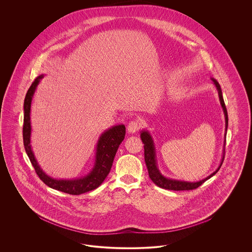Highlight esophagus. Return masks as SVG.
<instances>
[{
  "instance_id": "1",
  "label": "esophagus",
  "mask_w": 252,
  "mask_h": 252,
  "mask_svg": "<svg viewBox=\"0 0 252 252\" xmlns=\"http://www.w3.org/2000/svg\"><path fill=\"white\" fill-rule=\"evenodd\" d=\"M142 127V123L139 120H133L127 125V130L129 133H135Z\"/></svg>"
}]
</instances>
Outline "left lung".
Masks as SVG:
<instances>
[{
  "mask_svg": "<svg viewBox=\"0 0 252 252\" xmlns=\"http://www.w3.org/2000/svg\"><path fill=\"white\" fill-rule=\"evenodd\" d=\"M214 84L216 85V90L218 92V95H219V100H220V104L223 108L224 114H225V121H226V133L225 136L227 135V129H228V111L227 108L225 106V102L223 99V95H222V91L220 88V85L216 81V79L212 78ZM141 139L142 142L144 144V160L146 163V167L148 170V174L151 180L156 184L157 186L162 188V189H166V190H173V191H189V190H193L196 189L197 187H199L201 184H203L206 180L211 179L213 176H215L216 173L218 172V170L221 167L223 160H224V156L223 155L222 158V161L219 165V167L216 169V171L211 174L209 177H207L206 179L196 182H190V181H183V180H172V179H168L163 177L159 170L158 169L157 166V159H156V150H155V145H154V142L152 140V137L150 135V133L146 130L141 132ZM225 152V149H224Z\"/></svg>",
  "mask_w": 252,
  "mask_h": 252,
  "instance_id": "obj_1",
  "label": "left lung"
}]
</instances>
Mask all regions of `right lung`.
Wrapping results in <instances>:
<instances>
[{
    "label": "right lung",
    "instance_id": "add662e5",
    "mask_svg": "<svg viewBox=\"0 0 252 252\" xmlns=\"http://www.w3.org/2000/svg\"><path fill=\"white\" fill-rule=\"evenodd\" d=\"M43 74L37 76L34 82L30 86L29 90L24 99V144L26 154L29 158L32 165L35 168L36 175L50 188L58 190L60 192L70 193V194H81L84 192L94 190L101 185V183L107 178L111 169L114 157L118 150V147L126 135V126L124 125L114 126L111 128L102 133L98 143L96 145L95 162L91 173H89L84 178L76 180H56L47 176L42 169L39 167L36 158L31 148L30 136H31V122H30V110L31 102L35 94L36 86L40 79L43 78Z\"/></svg>",
    "mask_w": 252,
    "mask_h": 252
}]
</instances>
